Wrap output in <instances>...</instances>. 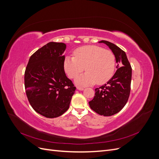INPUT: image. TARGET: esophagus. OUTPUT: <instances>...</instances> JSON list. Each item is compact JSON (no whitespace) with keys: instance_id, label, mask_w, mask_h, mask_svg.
Segmentation results:
<instances>
[{"instance_id":"obj_1","label":"esophagus","mask_w":159,"mask_h":159,"mask_svg":"<svg viewBox=\"0 0 159 159\" xmlns=\"http://www.w3.org/2000/svg\"><path fill=\"white\" fill-rule=\"evenodd\" d=\"M77 89H78L80 91H83L84 89V88H81V87H77Z\"/></svg>"}]
</instances>
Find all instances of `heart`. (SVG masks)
Listing matches in <instances>:
<instances>
[{"mask_svg":"<svg viewBox=\"0 0 159 159\" xmlns=\"http://www.w3.org/2000/svg\"><path fill=\"white\" fill-rule=\"evenodd\" d=\"M74 54V57H65L64 69L70 78H74L85 68L87 71L75 80L78 85H102L111 78L115 68V56L111 52L98 46L89 45L78 48Z\"/></svg>","mask_w":159,"mask_h":159,"instance_id":"1","label":"heart"}]
</instances>
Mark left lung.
Masks as SVG:
<instances>
[{
	"instance_id": "left-lung-1",
	"label": "left lung",
	"mask_w": 159,
	"mask_h": 159,
	"mask_svg": "<svg viewBox=\"0 0 159 159\" xmlns=\"http://www.w3.org/2000/svg\"><path fill=\"white\" fill-rule=\"evenodd\" d=\"M112 51L117 66V71L106 84L96 88L93 99L89 102L91 109L103 116L119 112L127 103L131 90L132 68L125 52L113 43L102 40Z\"/></svg>"
}]
</instances>
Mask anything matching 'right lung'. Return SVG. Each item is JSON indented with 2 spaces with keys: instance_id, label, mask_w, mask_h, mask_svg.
Masks as SVG:
<instances>
[{
  "instance_id": "right-lung-1",
  "label": "right lung",
  "mask_w": 159,
  "mask_h": 159,
  "mask_svg": "<svg viewBox=\"0 0 159 159\" xmlns=\"http://www.w3.org/2000/svg\"><path fill=\"white\" fill-rule=\"evenodd\" d=\"M64 43L50 42L30 56L25 73L26 93L32 107L47 118L69 109L75 87L64 69Z\"/></svg>"
}]
</instances>
